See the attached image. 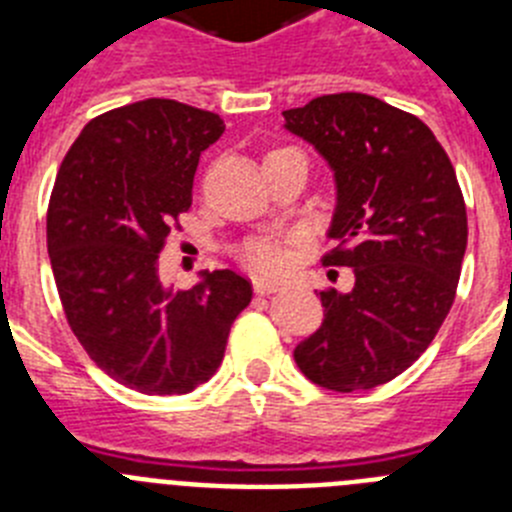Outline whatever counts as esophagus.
<instances>
[{
	"mask_svg": "<svg viewBox=\"0 0 512 512\" xmlns=\"http://www.w3.org/2000/svg\"><path fill=\"white\" fill-rule=\"evenodd\" d=\"M253 292L256 295H274V292H279V284L274 282H266V279H253Z\"/></svg>",
	"mask_w": 512,
	"mask_h": 512,
	"instance_id": "esophagus-1",
	"label": "esophagus"
}]
</instances>
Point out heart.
I'll return each instance as SVG.
<instances>
[{
    "instance_id": "b5f03b06",
    "label": "heart",
    "mask_w": 512,
    "mask_h": 512,
    "mask_svg": "<svg viewBox=\"0 0 512 512\" xmlns=\"http://www.w3.org/2000/svg\"><path fill=\"white\" fill-rule=\"evenodd\" d=\"M241 259L248 269H253L256 274H269V277H277L284 274L289 266V248L287 243L279 241V238H271V235H261V238H253V241L243 243Z\"/></svg>"
}]
</instances>
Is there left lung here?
Listing matches in <instances>:
<instances>
[{"mask_svg": "<svg viewBox=\"0 0 512 512\" xmlns=\"http://www.w3.org/2000/svg\"><path fill=\"white\" fill-rule=\"evenodd\" d=\"M289 133L336 174L338 205L323 266H351L348 295L323 289L325 318L295 348L310 382L372 390L402 374L454 305L467 251V205L443 146L420 117L361 92L282 112Z\"/></svg>", "mask_w": 512, "mask_h": 512, "instance_id": "left-lung-1", "label": "left lung"}]
</instances>
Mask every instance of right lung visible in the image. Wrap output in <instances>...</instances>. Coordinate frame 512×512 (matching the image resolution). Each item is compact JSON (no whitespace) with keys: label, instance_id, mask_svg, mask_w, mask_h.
<instances>
[{"label":"right lung","instance_id":"add662e5","mask_svg":"<svg viewBox=\"0 0 512 512\" xmlns=\"http://www.w3.org/2000/svg\"><path fill=\"white\" fill-rule=\"evenodd\" d=\"M223 133L220 115L176 99L125 104L87 122L53 184L48 253L66 320L104 374L143 395L205 384L251 302L230 269L176 292L158 277L200 153Z\"/></svg>","mask_w":512,"mask_h":512}]
</instances>
